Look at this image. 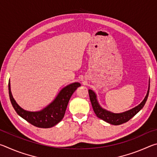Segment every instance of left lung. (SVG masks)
I'll return each instance as SVG.
<instances>
[{"instance_id": "obj_1", "label": "left lung", "mask_w": 157, "mask_h": 157, "mask_svg": "<svg viewBox=\"0 0 157 157\" xmlns=\"http://www.w3.org/2000/svg\"><path fill=\"white\" fill-rule=\"evenodd\" d=\"M149 91H150V82H149V86L147 94H146L144 100L140 102V104L136 106V107H135L134 108L132 109L120 113H112L111 112V111H109L101 107V106L98 102L96 94H95V92L94 91L89 89V94L90 100H91L93 107V109H94L95 115L97 116V117H98V118L100 119H102V120L104 121L107 122L108 123L114 124V125H118V124H121L126 123L127 121H129L132 117H134L140 109H141L143 107V106L145 105L146 101H147L149 95Z\"/></svg>"}]
</instances>
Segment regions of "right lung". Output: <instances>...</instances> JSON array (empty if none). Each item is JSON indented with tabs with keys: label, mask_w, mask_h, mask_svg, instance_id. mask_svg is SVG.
I'll return each mask as SVG.
<instances>
[{
	"label": "right lung",
	"mask_w": 157,
	"mask_h": 157,
	"mask_svg": "<svg viewBox=\"0 0 157 157\" xmlns=\"http://www.w3.org/2000/svg\"><path fill=\"white\" fill-rule=\"evenodd\" d=\"M80 86L81 84L79 82H74L65 86L50 105L39 111H26L17 104L12 96L10 80L8 89L10 101L18 116L34 126L39 128H50L62 120L71 95Z\"/></svg>",
	"instance_id": "add662e5"
}]
</instances>
